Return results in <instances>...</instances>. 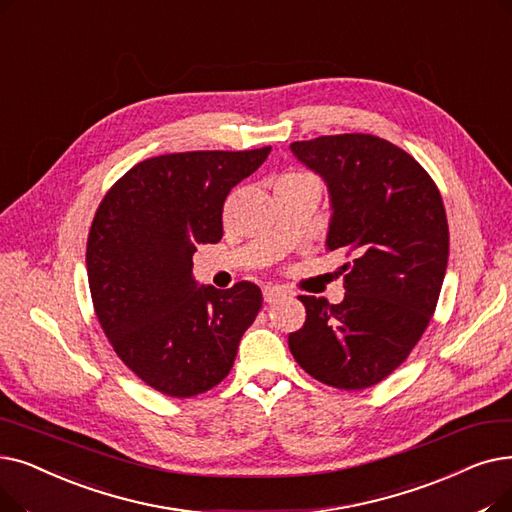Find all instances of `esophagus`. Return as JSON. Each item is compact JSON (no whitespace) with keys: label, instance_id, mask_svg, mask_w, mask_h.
I'll use <instances>...</instances> for the list:
<instances>
[{"label":"esophagus","instance_id":"obj_1","mask_svg":"<svg viewBox=\"0 0 512 512\" xmlns=\"http://www.w3.org/2000/svg\"><path fill=\"white\" fill-rule=\"evenodd\" d=\"M286 295H288V291H286V288H282V286H265L263 288V301L265 303H274L276 299L286 297Z\"/></svg>","mask_w":512,"mask_h":512}]
</instances>
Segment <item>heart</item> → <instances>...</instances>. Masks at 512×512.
Returning <instances> with one entry per match:
<instances>
[{"label": "heart", "instance_id": "heart-1", "mask_svg": "<svg viewBox=\"0 0 512 512\" xmlns=\"http://www.w3.org/2000/svg\"><path fill=\"white\" fill-rule=\"evenodd\" d=\"M282 182H299V184H318L320 186L316 177L309 175V173H286L282 177Z\"/></svg>", "mask_w": 512, "mask_h": 512}]
</instances>
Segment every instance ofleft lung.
<instances>
[{
  "mask_svg": "<svg viewBox=\"0 0 512 512\" xmlns=\"http://www.w3.org/2000/svg\"><path fill=\"white\" fill-rule=\"evenodd\" d=\"M324 177L330 251L345 249V299L301 295L305 322L288 335L297 364L316 381L368 389L402 366L427 330L448 268L450 230L439 188L414 157L370 133L293 142Z\"/></svg>",
  "mask_w": 512,
  "mask_h": 512,
  "instance_id": "obj_1",
  "label": "left lung"
}]
</instances>
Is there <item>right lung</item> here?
<instances>
[{
  "label": "right lung",
  "instance_id": "add662e5",
  "mask_svg": "<svg viewBox=\"0 0 512 512\" xmlns=\"http://www.w3.org/2000/svg\"><path fill=\"white\" fill-rule=\"evenodd\" d=\"M270 150L146 159L110 186L94 215L85 263L98 322L121 362L163 395L194 397L224 381L259 314L257 284L198 286L192 255L224 236L230 190Z\"/></svg>",
  "mask_w": 512,
  "mask_h": 512
}]
</instances>
